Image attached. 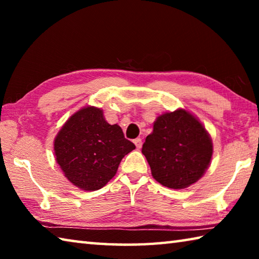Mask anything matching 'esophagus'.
Wrapping results in <instances>:
<instances>
[{
	"label": "esophagus",
	"mask_w": 259,
	"mask_h": 259,
	"mask_svg": "<svg viewBox=\"0 0 259 259\" xmlns=\"http://www.w3.org/2000/svg\"><path fill=\"white\" fill-rule=\"evenodd\" d=\"M134 143H135V145H136V147L138 148H142V145H143V142H142V139L140 138H136L135 140H134Z\"/></svg>",
	"instance_id": "obj_1"
}]
</instances>
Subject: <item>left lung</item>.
<instances>
[{"label": "left lung", "instance_id": "8db88e82", "mask_svg": "<svg viewBox=\"0 0 259 259\" xmlns=\"http://www.w3.org/2000/svg\"><path fill=\"white\" fill-rule=\"evenodd\" d=\"M142 152L156 182L182 190L198 182L208 169L212 142L195 116L177 109L157 117Z\"/></svg>", "mask_w": 259, "mask_h": 259}]
</instances>
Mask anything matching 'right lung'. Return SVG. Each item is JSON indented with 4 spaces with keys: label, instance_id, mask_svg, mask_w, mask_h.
I'll return each mask as SVG.
<instances>
[{
    "label": "right lung",
    "instance_id": "right-lung-1",
    "mask_svg": "<svg viewBox=\"0 0 259 259\" xmlns=\"http://www.w3.org/2000/svg\"><path fill=\"white\" fill-rule=\"evenodd\" d=\"M136 146L100 108L88 106L69 117L55 139V155L69 182L97 191L115 176L121 160Z\"/></svg>",
    "mask_w": 259,
    "mask_h": 259
}]
</instances>
